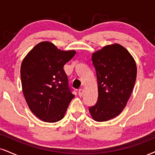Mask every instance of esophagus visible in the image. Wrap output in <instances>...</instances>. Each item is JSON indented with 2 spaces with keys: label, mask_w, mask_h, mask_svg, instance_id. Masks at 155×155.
Here are the masks:
<instances>
[{
  "label": "esophagus",
  "mask_w": 155,
  "mask_h": 155,
  "mask_svg": "<svg viewBox=\"0 0 155 155\" xmlns=\"http://www.w3.org/2000/svg\"><path fill=\"white\" fill-rule=\"evenodd\" d=\"M78 93H79V97H82L83 94H84V89H83L82 88L79 89V92H78Z\"/></svg>",
  "instance_id": "esophagus-1"
}]
</instances>
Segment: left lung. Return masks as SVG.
<instances>
[{"mask_svg":"<svg viewBox=\"0 0 155 155\" xmlns=\"http://www.w3.org/2000/svg\"><path fill=\"white\" fill-rule=\"evenodd\" d=\"M96 70L98 99L89 108L92 118L107 121L120 114L131 96L137 68L134 58L119 44L106 45L92 54Z\"/></svg>","mask_w":155,"mask_h":155,"instance_id":"left-lung-1","label":"left lung"}]
</instances>
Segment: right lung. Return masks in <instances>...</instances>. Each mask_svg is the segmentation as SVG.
<instances>
[{
  "label": "right lung",
  "instance_id": "1",
  "mask_svg": "<svg viewBox=\"0 0 155 155\" xmlns=\"http://www.w3.org/2000/svg\"><path fill=\"white\" fill-rule=\"evenodd\" d=\"M75 54L74 50H61L45 41L35 46L22 61L24 97L31 111L44 122L61 120L74 97L63 66Z\"/></svg>",
  "mask_w": 155,
  "mask_h": 155
}]
</instances>
